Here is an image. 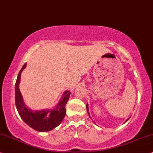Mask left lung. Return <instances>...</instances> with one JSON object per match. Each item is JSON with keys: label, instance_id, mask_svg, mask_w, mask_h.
<instances>
[{"label": "left lung", "instance_id": "left-lung-1", "mask_svg": "<svg viewBox=\"0 0 153 153\" xmlns=\"http://www.w3.org/2000/svg\"><path fill=\"white\" fill-rule=\"evenodd\" d=\"M86 107H87V113H88V114H89V111H88V109H89V108H88V103H87V105H86ZM89 116H90V115H89ZM128 120H129V118H128V119L127 120V121ZM127 121H126V122H127Z\"/></svg>", "mask_w": 153, "mask_h": 153}]
</instances>
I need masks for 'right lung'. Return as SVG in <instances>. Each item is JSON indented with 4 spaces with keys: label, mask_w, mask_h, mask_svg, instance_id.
<instances>
[{
    "label": "right lung",
    "mask_w": 153,
    "mask_h": 153,
    "mask_svg": "<svg viewBox=\"0 0 153 153\" xmlns=\"http://www.w3.org/2000/svg\"><path fill=\"white\" fill-rule=\"evenodd\" d=\"M26 64L22 67L18 74L15 83V104L20 117L26 124L38 131H49L54 129L62 123L66 115V104L68 102L71 92L65 91L62 99L53 109L33 111L24 104L23 98L19 89L21 73L26 68Z\"/></svg>",
    "instance_id": "add662e5"
}]
</instances>
